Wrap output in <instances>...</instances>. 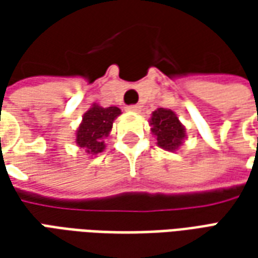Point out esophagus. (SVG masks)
Segmentation results:
<instances>
[{
  "label": "esophagus",
  "mask_w": 258,
  "mask_h": 258,
  "mask_svg": "<svg viewBox=\"0 0 258 258\" xmlns=\"http://www.w3.org/2000/svg\"><path fill=\"white\" fill-rule=\"evenodd\" d=\"M127 110H128V112L138 113L141 110V106L140 105H130V106H127Z\"/></svg>",
  "instance_id": "1"
}]
</instances>
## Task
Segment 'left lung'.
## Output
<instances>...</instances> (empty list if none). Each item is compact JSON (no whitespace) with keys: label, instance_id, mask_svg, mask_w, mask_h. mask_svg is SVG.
<instances>
[{"label":"left lung","instance_id":"1","mask_svg":"<svg viewBox=\"0 0 258 258\" xmlns=\"http://www.w3.org/2000/svg\"><path fill=\"white\" fill-rule=\"evenodd\" d=\"M149 123L152 125V134L156 137L157 146L168 152L178 151L186 138V131L178 116L171 109H156L152 113Z\"/></svg>","mask_w":258,"mask_h":258}]
</instances>
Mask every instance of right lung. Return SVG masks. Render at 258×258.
I'll list each match as a JSON object with an SVG mask.
<instances>
[{"label":"right lung","instance_id":"obj_1","mask_svg":"<svg viewBox=\"0 0 258 258\" xmlns=\"http://www.w3.org/2000/svg\"><path fill=\"white\" fill-rule=\"evenodd\" d=\"M121 114L116 106L102 107L98 103L84 113L79 128L76 131V144L84 149L87 155L95 156L105 149V138L110 134L113 121Z\"/></svg>","mask_w":258,"mask_h":258}]
</instances>
